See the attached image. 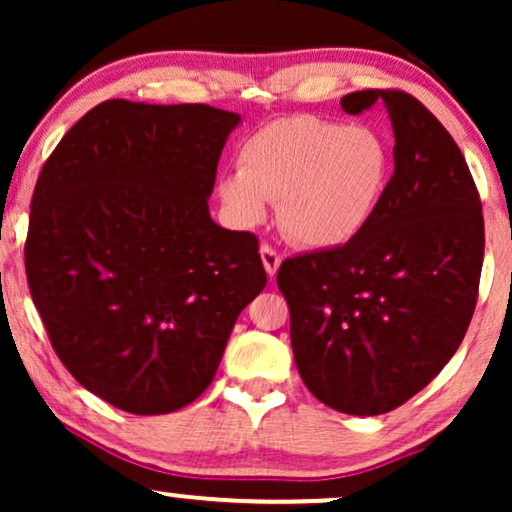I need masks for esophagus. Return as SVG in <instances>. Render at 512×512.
Masks as SVG:
<instances>
[{"instance_id":"1","label":"esophagus","mask_w":512,"mask_h":512,"mask_svg":"<svg viewBox=\"0 0 512 512\" xmlns=\"http://www.w3.org/2000/svg\"><path fill=\"white\" fill-rule=\"evenodd\" d=\"M261 258H263L265 272H268L270 277H275L277 270H279V265H282V256H279V251L275 247H270V244H263V247H261Z\"/></svg>"}]
</instances>
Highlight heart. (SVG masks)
<instances>
[{
    "mask_svg": "<svg viewBox=\"0 0 512 512\" xmlns=\"http://www.w3.org/2000/svg\"><path fill=\"white\" fill-rule=\"evenodd\" d=\"M237 167L219 181L237 219L254 226L265 219V202H277L289 240L331 249L359 235L375 214L389 153L370 128L291 116L256 130L242 144Z\"/></svg>",
    "mask_w": 512,
    "mask_h": 512,
    "instance_id": "b5f03b06",
    "label": "heart"
}]
</instances>
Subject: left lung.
I'll return each mask as SVG.
<instances>
[{
	"mask_svg": "<svg viewBox=\"0 0 512 512\" xmlns=\"http://www.w3.org/2000/svg\"><path fill=\"white\" fill-rule=\"evenodd\" d=\"M380 102L394 128V174L347 244L279 265L291 347L305 387L345 415H384L436 377L471 324L485 221L464 153L403 90H356L359 116Z\"/></svg>",
	"mask_w": 512,
	"mask_h": 512,
	"instance_id": "1",
	"label": "left lung"
}]
</instances>
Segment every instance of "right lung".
<instances>
[{
	"mask_svg": "<svg viewBox=\"0 0 512 512\" xmlns=\"http://www.w3.org/2000/svg\"><path fill=\"white\" fill-rule=\"evenodd\" d=\"M237 123L207 104L107 100L41 167L25 240L34 307L74 380L118 410L193 403L268 284L258 237L207 207Z\"/></svg>",
	"mask_w": 512,
	"mask_h": 512,
	"instance_id": "right-lung-1",
	"label": "right lung"
}]
</instances>
